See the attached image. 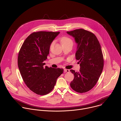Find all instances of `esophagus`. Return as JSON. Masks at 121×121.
<instances>
[{
	"label": "esophagus",
	"instance_id": "esophagus-1",
	"mask_svg": "<svg viewBox=\"0 0 121 121\" xmlns=\"http://www.w3.org/2000/svg\"><path fill=\"white\" fill-rule=\"evenodd\" d=\"M64 72H65L68 73V72H70V71H69V70L66 69H64Z\"/></svg>",
	"mask_w": 121,
	"mask_h": 121
}]
</instances>
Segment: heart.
I'll return each mask as SVG.
<instances>
[{
    "label": "heart",
    "mask_w": 121,
    "mask_h": 121,
    "mask_svg": "<svg viewBox=\"0 0 121 121\" xmlns=\"http://www.w3.org/2000/svg\"><path fill=\"white\" fill-rule=\"evenodd\" d=\"M60 42L62 45H66V44H68L70 43H73V41L71 40V39L67 36H62L60 38ZM53 45V43H51V44L50 45V47H49L50 49H51L52 48V47Z\"/></svg>",
    "instance_id": "heart-1"
}]
</instances>
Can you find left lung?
<instances>
[{
	"mask_svg": "<svg viewBox=\"0 0 121 121\" xmlns=\"http://www.w3.org/2000/svg\"><path fill=\"white\" fill-rule=\"evenodd\" d=\"M67 33L74 37L78 43L76 59L79 60L80 66L78 72L70 70L74 75L70 87L78 93L88 92L96 84L104 65L100 43L94 33L83 29Z\"/></svg>",
	"mask_w": 121,
	"mask_h": 121,
	"instance_id": "left-lung-1",
	"label": "left lung"
}]
</instances>
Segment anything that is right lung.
<instances>
[{"label": "right lung", "instance_id": "add662e5", "mask_svg": "<svg viewBox=\"0 0 121 121\" xmlns=\"http://www.w3.org/2000/svg\"><path fill=\"white\" fill-rule=\"evenodd\" d=\"M60 32H33L25 39L19 52L18 65L23 81L29 89L38 95L52 91L62 68L44 66L49 47Z\"/></svg>", "mask_w": 121, "mask_h": 121}]
</instances>
